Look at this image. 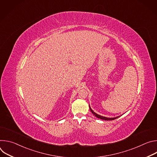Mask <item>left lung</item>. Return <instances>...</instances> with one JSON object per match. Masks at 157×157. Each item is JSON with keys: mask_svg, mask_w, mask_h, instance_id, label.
I'll use <instances>...</instances> for the list:
<instances>
[{"mask_svg": "<svg viewBox=\"0 0 157 157\" xmlns=\"http://www.w3.org/2000/svg\"><path fill=\"white\" fill-rule=\"evenodd\" d=\"M89 109H90L91 113H92L96 117H98V118H99V119H102V120H105V121H112V120H114V119H117V118H118V117H120V116H117V117H104V116H100V115L96 114V113H95V112H94V111L93 110V109L91 108L90 105H89Z\"/></svg>", "mask_w": 157, "mask_h": 157, "instance_id": "obj_1", "label": "left lung"}]
</instances>
